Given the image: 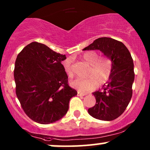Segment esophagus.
<instances>
[{
    "label": "esophagus",
    "instance_id": "esophagus-1",
    "mask_svg": "<svg viewBox=\"0 0 150 150\" xmlns=\"http://www.w3.org/2000/svg\"><path fill=\"white\" fill-rule=\"evenodd\" d=\"M85 95H86V94L85 93H80V92H78V96H85Z\"/></svg>",
    "mask_w": 150,
    "mask_h": 150
}]
</instances>
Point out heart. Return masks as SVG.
I'll use <instances>...</instances> for the list:
<instances>
[{
  "label": "heart",
  "mask_w": 150,
  "mask_h": 150,
  "mask_svg": "<svg viewBox=\"0 0 150 150\" xmlns=\"http://www.w3.org/2000/svg\"><path fill=\"white\" fill-rule=\"evenodd\" d=\"M84 61L90 65L86 79L77 78L70 82L72 88L79 91L87 92L93 90L98 85L106 83L112 73V62L109 59L99 57V55L95 51H88L82 55ZM72 58L68 57L62 62V67L69 78L73 75L72 69Z\"/></svg>",
  "instance_id": "b5f03b06"
}]
</instances>
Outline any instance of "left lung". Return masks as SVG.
<instances>
[{"label": "left lung", "instance_id": "obj_1", "mask_svg": "<svg viewBox=\"0 0 150 150\" xmlns=\"http://www.w3.org/2000/svg\"><path fill=\"white\" fill-rule=\"evenodd\" d=\"M98 50L112 62V73L103 91L93 95L96 104L88 109V113L95 119L104 121L115 120L124 112L132 95L134 80V63L131 54L122 42L110 38H100L83 50Z\"/></svg>", "mask_w": 150, "mask_h": 150}]
</instances>
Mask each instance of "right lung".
<instances>
[{
  "label": "right lung",
  "mask_w": 150,
  "mask_h": 150,
  "mask_svg": "<svg viewBox=\"0 0 150 150\" xmlns=\"http://www.w3.org/2000/svg\"><path fill=\"white\" fill-rule=\"evenodd\" d=\"M66 59L44 44L33 42L18 55L15 63L16 93L32 120L50 124L63 117L77 91L67 84L61 63Z\"/></svg>",
  "instance_id": "add662e5"
}]
</instances>
